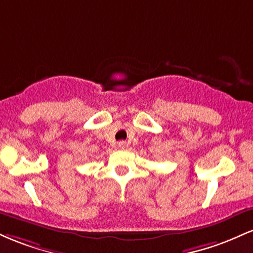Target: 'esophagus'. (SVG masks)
<instances>
[{
	"label": "esophagus",
	"mask_w": 253,
	"mask_h": 253,
	"mask_svg": "<svg viewBox=\"0 0 253 253\" xmlns=\"http://www.w3.org/2000/svg\"><path fill=\"white\" fill-rule=\"evenodd\" d=\"M119 147H120V149H125V147H126V143H125V141H120V143H119Z\"/></svg>",
	"instance_id": "obj_1"
}]
</instances>
